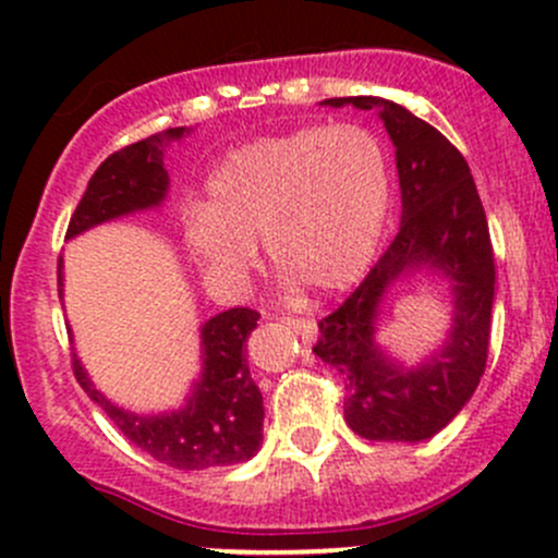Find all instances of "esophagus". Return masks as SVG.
<instances>
[{"label":"esophagus","mask_w":558,"mask_h":558,"mask_svg":"<svg viewBox=\"0 0 558 558\" xmlns=\"http://www.w3.org/2000/svg\"><path fill=\"white\" fill-rule=\"evenodd\" d=\"M286 324L291 326V329L296 331V335L302 337L305 342H313L315 340V320L307 318V315H283Z\"/></svg>","instance_id":"esophagus-1"}]
</instances>
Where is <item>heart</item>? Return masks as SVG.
I'll use <instances>...</instances> for the list:
<instances>
[{
	"label": "heart",
	"mask_w": 558,
	"mask_h": 558,
	"mask_svg": "<svg viewBox=\"0 0 558 558\" xmlns=\"http://www.w3.org/2000/svg\"><path fill=\"white\" fill-rule=\"evenodd\" d=\"M391 178L384 145L351 123L305 126L232 150L183 213V238L205 275L238 283L264 240L269 262L315 291H340L373 264Z\"/></svg>",
	"instance_id": "1"
}]
</instances>
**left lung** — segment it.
Instances as JSON below:
<instances>
[{
    "label": "left lung",
    "instance_id": "8db88e82",
    "mask_svg": "<svg viewBox=\"0 0 558 558\" xmlns=\"http://www.w3.org/2000/svg\"><path fill=\"white\" fill-rule=\"evenodd\" d=\"M380 110L397 148L402 227L359 289L318 320L313 353L345 380V421L364 440L418 442L437 435L475 393L488 359L494 247L464 156L432 123L378 97L326 99ZM421 263L444 269L457 296L449 345L418 371L393 368L372 342L388 282Z\"/></svg>",
    "mask_w": 558,
    "mask_h": 558
}]
</instances>
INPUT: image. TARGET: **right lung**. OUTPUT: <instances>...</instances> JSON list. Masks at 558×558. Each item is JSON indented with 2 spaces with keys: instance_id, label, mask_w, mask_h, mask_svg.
Masks as SVG:
<instances>
[{
  "instance_id": "add662e5",
  "label": "right lung",
  "mask_w": 558,
  "mask_h": 558,
  "mask_svg": "<svg viewBox=\"0 0 558 558\" xmlns=\"http://www.w3.org/2000/svg\"><path fill=\"white\" fill-rule=\"evenodd\" d=\"M185 132H189L185 126L167 129L107 156L92 174L86 194L72 213L66 238H75L110 218L159 205L170 183L161 161L165 145L183 137ZM256 318L258 313L251 307H232L207 320L202 329V345H205L202 380L191 393L189 404L178 413L134 415L105 399L92 386L75 356H72V373L83 391L123 432V437H129L134 446L159 459L161 464H170L174 470L240 464L262 446V391L253 384L245 362V340L256 326Z\"/></svg>"
}]
</instances>
